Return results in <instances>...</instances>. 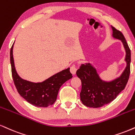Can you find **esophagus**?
<instances>
[{
	"mask_svg": "<svg viewBox=\"0 0 135 135\" xmlns=\"http://www.w3.org/2000/svg\"><path fill=\"white\" fill-rule=\"evenodd\" d=\"M77 70V68L75 65H72L70 67V72L72 73V75H75L76 74V72Z\"/></svg>",
	"mask_w": 135,
	"mask_h": 135,
	"instance_id": "obj_1",
	"label": "esophagus"
}]
</instances>
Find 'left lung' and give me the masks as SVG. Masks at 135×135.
<instances>
[{
    "label": "left lung",
    "instance_id": "8db88e82",
    "mask_svg": "<svg viewBox=\"0 0 135 135\" xmlns=\"http://www.w3.org/2000/svg\"><path fill=\"white\" fill-rule=\"evenodd\" d=\"M113 37L121 40L126 51V66L119 77L109 82L103 80L96 69L90 63L82 64L76 72L82 82L80 93V100L87 107L98 108L110 103L124 90L130 74L131 51L124 35L119 31L111 26Z\"/></svg>",
    "mask_w": 135,
    "mask_h": 135
}]
</instances>
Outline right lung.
Instances as JSON below:
<instances>
[{
	"mask_svg": "<svg viewBox=\"0 0 135 135\" xmlns=\"http://www.w3.org/2000/svg\"><path fill=\"white\" fill-rule=\"evenodd\" d=\"M12 50L13 45L11 48L10 60L13 80L18 93L27 102L35 106L46 108L53 104L61 86L72 78L70 68L53 75L42 82L35 83L24 80L19 77L16 70Z\"/></svg>",
	"mask_w": 135,
	"mask_h": 135,
	"instance_id": "right-lung-1",
	"label": "right lung"
}]
</instances>
